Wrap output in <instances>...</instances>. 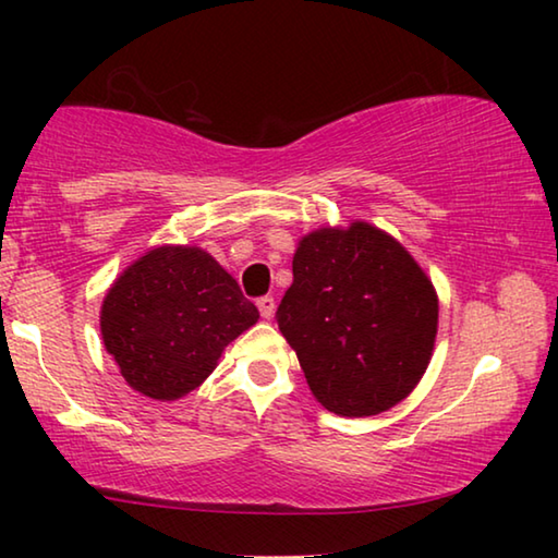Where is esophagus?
<instances>
[{
  "label": "esophagus",
  "mask_w": 558,
  "mask_h": 558,
  "mask_svg": "<svg viewBox=\"0 0 558 558\" xmlns=\"http://www.w3.org/2000/svg\"><path fill=\"white\" fill-rule=\"evenodd\" d=\"M258 310H260V315L266 317V319H270L272 315H276V300H272L270 295H263V298H258Z\"/></svg>",
  "instance_id": "34e87169"
}]
</instances>
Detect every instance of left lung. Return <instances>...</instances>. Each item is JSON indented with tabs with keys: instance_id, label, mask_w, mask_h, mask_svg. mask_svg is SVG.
Returning a JSON list of instances; mask_svg holds the SVG:
<instances>
[{
	"instance_id": "obj_1",
	"label": "left lung",
	"mask_w": 558,
	"mask_h": 558,
	"mask_svg": "<svg viewBox=\"0 0 558 558\" xmlns=\"http://www.w3.org/2000/svg\"><path fill=\"white\" fill-rule=\"evenodd\" d=\"M276 319L315 399L362 418L393 409L426 374L438 295L393 235L354 221L302 235Z\"/></svg>"
}]
</instances>
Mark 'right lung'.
<instances>
[{"instance_id":"obj_1","label":"right lung","mask_w":558,"mask_h":558,"mask_svg":"<svg viewBox=\"0 0 558 558\" xmlns=\"http://www.w3.org/2000/svg\"><path fill=\"white\" fill-rule=\"evenodd\" d=\"M258 323L229 272L196 245H159L112 282L100 335L132 389L182 399L209 376L229 342Z\"/></svg>"}]
</instances>
